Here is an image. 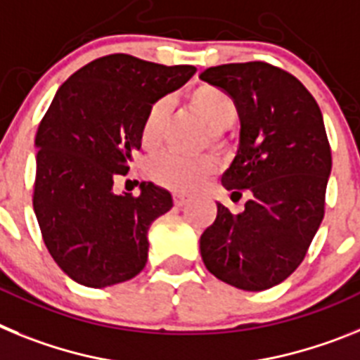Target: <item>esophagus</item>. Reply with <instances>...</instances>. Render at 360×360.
Wrapping results in <instances>:
<instances>
[{"label":"esophagus","mask_w":360,"mask_h":360,"mask_svg":"<svg viewBox=\"0 0 360 360\" xmlns=\"http://www.w3.org/2000/svg\"><path fill=\"white\" fill-rule=\"evenodd\" d=\"M186 202H188V198L183 195V193H176V195H174V205L176 206H184Z\"/></svg>","instance_id":"34e87169"}]
</instances>
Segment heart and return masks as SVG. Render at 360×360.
<instances>
[{
	"instance_id": "b5f03b06",
	"label": "heart",
	"mask_w": 360,
	"mask_h": 360,
	"mask_svg": "<svg viewBox=\"0 0 360 360\" xmlns=\"http://www.w3.org/2000/svg\"><path fill=\"white\" fill-rule=\"evenodd\" d=\"M188 106L210 128V141L214 145L223 143V130L232 127L237 120L239 108L236 99L219 86L210 83H201L192 89L186 96ZM168 117V103L158 99L152 103L148 112L143 117L139 141L148 152H154L161 146L165 124ZM215 172V159L212 155L184 158L177 154H161L154 158L146 167V174L154 183L174 192H193L199 188Z\"/></svg>"
}]
</instances>
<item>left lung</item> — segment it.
Instances as JSON below:
<instances>
[{"instance_id": "left-lung-1", "label": "left lung", "mask_w": 360, "mask_h": 360, "mask_svg": "<svg viewBox=\"0 0 360 360\" xmlns=\"http://www.w3.org/2000/svg\"><path fill=\"white\" fill-rule=\"evenodd\" d=\"M237 103L239 150L223 186L245 210L217 202L201 236L205 266L223 283L261 292L297 270L324 217L331 148L317 101L290 72L264 61L228 63L199 74Z\"/></svg>"}]
</instances>
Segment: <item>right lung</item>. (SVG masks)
<instances>
[{"instance_id": "obj_1", "label": "right lung", "mask_w": 360, "mask_h": 360, "mask_svg": "<svg viewBox=\"0 0 360 360\" xmlns=\"http://www.w3.org/2000/svg\"><path fill=\"white\" fill-rule=\"evenodd\" d=\"M195 74L192 65H158L130 54L94 59L59 86L36 134L32 205L43 240L76 283L105 288L136 277L148 259V228L172 195L141 183L115 195L130 170L152 103Z\"/></svg>"}]
</instances>
